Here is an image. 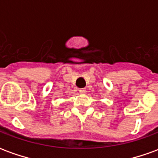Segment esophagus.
<instances>
[{"mask_svg":"<svg viewBox=\"0 0 158 158\" xmlns=\"http://www.w3.org/2000/svg\"><path fill=\"white\" fill-rule=\"evenodd\" d=\"M79 93L80 94H85L86 93V89H85V88H83V89H79Z\"/></svg>","mask_w":158,"mask_h":158,"instance_id":"obj_1","label":"esophagus"}]
</instances>
